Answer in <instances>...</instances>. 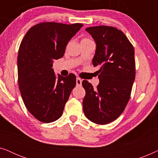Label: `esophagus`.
Masks as SVG:
<instances>
[{
	"instance_id": "esophagus-1",
	"label": "esophagus",
	"mask_w": 158,
	"mask_h": 158,
	"mask_svg": "<svg viewBox=\"0 0 158 158\" xmlns=\"http://www.w3.org/2000/svg\"><path fill=\"white\" fill-rule=\"evenodd\" d=\"M82 85V80L79 77L76 78V85L77 86H81Z\"/></svg>"
}]
</instances>
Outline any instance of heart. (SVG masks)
<instances>
[{"mask_svg": "<svg viewBox=\"0 0 158 158\" xmlns=\"http://www.w3.org/2000/svg\"><path fill=\"white\" fill-rule=\"evenodd\" d=\"M83 40H88V39H83Z\"/></svg>", "mask_w": 158, "mask_h": 158, "instance_id": "obj_1", "label": "heart"}]
</instances>
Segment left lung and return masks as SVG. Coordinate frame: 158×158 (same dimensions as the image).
I'll return each instance as SVG.
<instances>
[{
    "instance_id": "left-lung-1",
    "label": "left lung",
    "mask_w": 158,
    "mask_h": 158,
    "mask_svg": "<svg viewBox=\"0 0 158 158\" xmlns=\"http://www.w3.org/2000/svg\"><path fill=\"white\" fill-rule=\"evenodd\" d=\"M85 30L96 43L93 64L99 68L100 82L96 89L88 81L82 82L85 90L83 111L91 122L106 124L122 114L130 98L135 78V49L115 27L98 26Z\"/></svg>"
}]
</instances>
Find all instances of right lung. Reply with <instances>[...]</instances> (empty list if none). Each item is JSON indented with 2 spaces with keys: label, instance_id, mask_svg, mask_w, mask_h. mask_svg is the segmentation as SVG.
Returning a JSON list of instances; mask_svg holds the SVG:
<instances>
[{
  "label": "right lung",
  "instance_id": "1",
  "mask_svg": "<svg viewBox=\"0 0 158 158\" xmlns=\"http://www.w3.org/2000/svg\"><path fill=\"white\" fill-rule=\"evenodd\" d=\"M82 23L42 22L30 28L19 47L18 82L28 111L43 123L57 120L76 85V77L55 76L54 60L63 57L67 44Z\"/></svg>",
  "mask_w": 158,
  "mask_h": 158
}]
</instances>
